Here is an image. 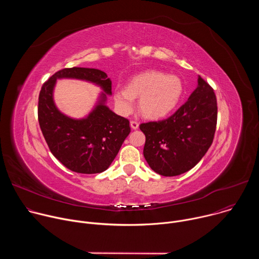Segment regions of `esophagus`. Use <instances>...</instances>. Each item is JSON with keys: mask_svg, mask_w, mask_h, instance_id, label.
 Returning <instances> with one entry per match:
<instances>
[{"mask_svg": "<svg viewBox=\"0 0 259 259\" xmlns=\"http://www.w3.org/2000/svg\"><path fill=\"white\" fill-rule=\"evenodd\" d=\"M130 126L132 129H137L138 126H139V123L137 121H131L130 122Z\"/></svg>", "mask_w": 259, "mask_h": 259, "instance_id": "1", "label": "esophagus"}]
</instances>
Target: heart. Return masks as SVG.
<instances>
[{"mask_svg":"<svg viewBox=\"0 0 259 259\" xmlns=\"http://www.w3.org/2000/svg\"><path fill=\"white\" fill-rule=\"evenodd\" d=\"M183 94V84L176 77L162 71L150 70L132 78L126 88L117 87L114 98L118 108L125 115L130 114L139 98L141 114L149 119H159L168 115Z\"/></svg>","mask_w":259,"mask_h":259,"instance_id":"1","label":"heart"}]
</instances>
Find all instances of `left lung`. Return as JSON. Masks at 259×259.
Instances as JSON below:
<instances>
[{
  "mask_svg": "<svg viewBox=\"0 0 259 259\" xmlns=\"http://www.w3.org/2000/svg\"><path fill=\"white\" fill-rule=\"evenodd\" d=\"M217 124L213 88L201 77L187 102L169 118L140 124L145 135L143 156L163 176L180 175L194 168L211 146Z\"/></svg>",
  "mask_w": 259,
  "mask_h": 259,
  "instance_id": "1",
  "label": "left lung"
}]
</instances>
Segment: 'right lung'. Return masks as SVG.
<instances>
[{
  "label": "right lung",
  "instance_id": "add662e5",
  "mask_svg": "<svg viewBox=\"0 0 259 259\" xmlns=\"http://www.w3.org/2000/svg\"><path fill=\"white\" fill-rule=\"evenodd\" d=\"M62 77L92 81L108 95L112 94V81L104 71L96 68H63L43 84L38 103L40 128L53 156L73 172H103L112 164L131 131L129 120L118 116L104 104L105 93L87 118L75 120L66 117L53 101L55 82Z\"/></svg>",
  "mask_w": 259,
  "mask_h": 259
}]
</instances>
